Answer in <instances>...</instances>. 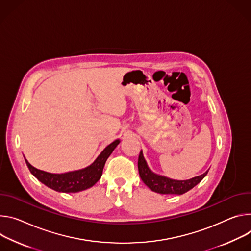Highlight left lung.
<instances>
[{
  "mask_svg": "<svg viewBox=\"0 0 251 251\" xmlns=\"http://www.w3.org/2000/svg\"><path fill=\"white\" fill-rule=\"evenodd\" d=\"M137 168L140 176L145 184L148 185L151 190L161 194H183L200 183L208 173L207 171L201 176L192 177L187 180H176L166 176H162L152 173L149 169L142 151L140 155H138Z\"/></svg>",
  "mask_w": 251,
  "mask_h": 251,
  "instance_id": "8db88e82",
  "label": "left lung"
}]
</instances>
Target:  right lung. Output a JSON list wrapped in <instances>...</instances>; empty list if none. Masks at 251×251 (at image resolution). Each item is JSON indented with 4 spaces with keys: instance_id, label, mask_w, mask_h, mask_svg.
Instances as JSON below:
<instances>
[{
    "instance_id": "add662e5",
    "label": "right lung",
    "mask_w": 251,
    "mask_h": 251,
    "mask_svg": "<svg viewBox=\"0 0 251 251\" xmlns=\"http://www.w3.org/2000/svg\"><path fill=\"white\" fill-rule=\"evenodd\" d=\"M119 144L120 140H117L108 145L88 168L66 174H50L34 168L25 158V160L31 174L48 187L59 192H78L92 187L99 181L107 157Z\"/></svg>"
}]
</instances>
